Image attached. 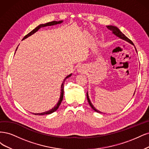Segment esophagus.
Returning <instances> with one entry per match:
<instances>
[{
	"mask_svg": "<svg viewBox=\"0 0 149 149\" xmlns=\"http://www.w3.org/2000/svg\"><path fill=\"white\" fill-rule=\"evenodd\" d=\"M77 71L80 73H84L85 71V67L83 65H80L78 67Z\"/></svg>",
	"mask_w": 149,
	"mask_h": 149,
	"instance_id": "34e87169",
	"label": "esophagus"
}]
</instances>
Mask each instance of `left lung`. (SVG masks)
<instances>
[{"mask_svg":"<svg viewBox=\"0 0 149 149\" xmlns=\"http://www.w3.org/2000/svg\"><path fill=\"white\" fill-rule=\"evenodd\" d=\"M107 28H108V30L111 31L113 34L115 35L117 37L119 38L120 39H122V40H124V41H127V42L130 43V44H131V45H132L134 46V43L132 42V41L131 40H129L127 36H126L125 35H124L123 34V33L121 31H120V30L119 29V28H118V27L115 26H113V25H108V26H107ZM134 47H135L136 51V52H137L136 47L134 46ZM135 91H136V90H135ZM134 93H135V92H134ZM87 98L88 102V103H89V104L90 105V107H92V108L94 110V111H95L96 112H97V113H102V112L98 111V110H97V109H96V108H95V107L93 105V104L92 103V102H91V101H90V98H89V96H88V92H87Z\"/></svg>","mask_w":149,"mask_h":149,"instance_id":"obj_1","label":"left lung"}]
</instances>
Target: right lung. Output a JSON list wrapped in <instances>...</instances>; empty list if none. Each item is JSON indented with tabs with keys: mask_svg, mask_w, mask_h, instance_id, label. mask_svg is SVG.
Instances as JSON below:
<instances>
[{
	"mask_svg": "<svg viewBox=\"0 0 149 149\" xmlns=\"http://www.w3.org/2000/svg\"><path fill=\"white\" fill-rule=\"evenodd\" d=\"M62 22H63V20H61V21H52V22H48V23H45V24H40V25H38L37 27H36L34 30H33L31 32H30L28 34H27L25 36H24V38H23L22 40H25L26 38H28L29 36H31L32 35L34 34V33H35L36 31H38V30H40L41 28L42 27H45V26H53V25H57V24H61L62 23ZM18 48V47H17ZM16 49V51H17ZM72 74H69V75H68L64 79V81H62V85H61V94H60V98H59V100L58 101V102L57 103V104L55 105V106L52 108V109H51L50 110H48V111H45V112H43V113H33L35 115H45V114H51L53 112L56 111V110L58 109V108L59 107L60 104L62 102V100H63V97H64V82L65 80L70 77V76H72Z\"/></svg>",
	"mask_w": 149,
	"mask_h": 149,
	"instance_id": "right-lung-1",
	"label": "right lung"
}]
</instances>
